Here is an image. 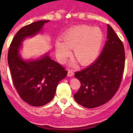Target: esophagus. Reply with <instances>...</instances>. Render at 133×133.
Masks as SVG:
<instances>
[{
  "instance_id": "obj_1",
  "label": "esophagus",
  "mask_w": 133,
  "mask_h": 133,
  "mask_svg": "<svg viewBox=\"0 0 133 133\" xmlns=\"http://www.w3.org/2000/svg\"><path fill=\"white\" fill-rule=\"evenodd\" d=\"M73 75H74V73H73V71L68 70V76H73Z\"/></svg>"
}]
</instances>
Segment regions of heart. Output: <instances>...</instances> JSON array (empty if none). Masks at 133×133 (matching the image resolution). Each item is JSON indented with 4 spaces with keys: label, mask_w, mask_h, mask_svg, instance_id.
I'll return each instance as SVG.
<instances>
[{
    "label": "heart",
    "mask_w": 133,
    "mask_h": 133,
    "mask_svg": "<svg viewBox=\"0 0 133 133\" xmlns=\"http://www.w3.org/2000/svg\"><path fill=\"white\" fill-rule=\"evenodd\" d=\"M62 41H57L55 51L57 58L64 63L71 55L69 49H73V56L82 64L92 62L101 49L104 35L98 28L80 25L65 32Z\"/></svg>",
    "instance_id": "heart-1"
}]
</instances>
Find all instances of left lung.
Returning a JSON list of instances; mask_svg holds the SVG:
<instances>
[{"label":"left lung","mask_w":133,"mask_h":133,"mask_svg":"<svg viewBox=\"0 0 133 133\" xmlns=\"http://www.w3.org/2000/svg\"><path fill=\"white\" fill-rule=\"evenodd\" d=\"M124 68V44L108 24L107 41L100 57L88 68L75 72L81 84L74 95L75 101L86 108L105 104L120 88Z\"/></svg>","instance_id":"obj_1"}]
</instances>
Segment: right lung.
<instances>
[{
    "label": "right lung",
    "instance_id": "right-lung-1",
    "mask_svg": "<svg viewBox=\"0 0 133 133\" xmlns=\"http://www.w3.org/2000/svg\"><path fill=\"white\" fill-rule=\"evenodd\" d=\"M49 21H40L21 28L15 34L9 48L8 62L12 81L20 97L27 104L40 107L51 101L59 82L68 71L47 55L41 59L24 61L18 54L25 37L33 36Z\"/></svg>",
    "mask_w": 133,
    "mask_h": 133
}]
</instances>
